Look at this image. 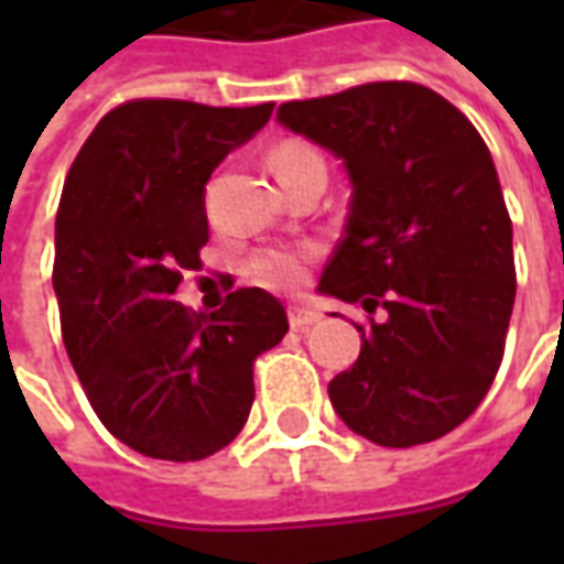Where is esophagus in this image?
Instances as JSON below:
<instances>
[{
    "instance_id": "34e87169",
    "label": "esophagus",
    "mask_w": 564,
    "mask_h": 564,
    "mask_svg": "<svg viewBox=\"0 0 564 564\" xmlns=\"http://www.w3.org/2000/svg\"><path fill=\"white\" fill-rule=\"evenodd\" d=\"M317 319H319V314H317V311H314V307L290 305V326H293L295 332L311 329V326H314Z\"/></svg>"
}]
</instances>
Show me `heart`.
Returning a JSON list of instances; mask_svg holds the SVG:
<instances>
[{
  "label": "heart",
  "mask_w": 564,
  "mask_h": 564,
  "mask_svg": "<svg viewBox=\"0 0 564 564\" xmlns=\"http://www.w3.org/2000/svg\"><path fill=\"white\" fill-rule=\"evenodd\" d=\"M269 165L283 186L295 181V177H302V174L326 169L323 156L305 141H283V144H278L269 153ZM314 259H317V247L314 245H271L259 247L247 262V271L265 290L293 293L305 283L307 269H311Z\"/></svg>",
  "instance_id": "obj_1"
}]
</instances>
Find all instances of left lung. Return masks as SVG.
I'll return each mask as SVG.
<instances>
[{
	"instance_id": "8db88e82",
	"label": "left lung",
	"mask_w": 564,
	"mask_h": 564,
	"mask_svg": "<svg viewBox=\"0 0 564 564\" xmlns=\"http://www.w3.org/2000/svg\"><path fill=\"white\" fill-rule=\"evenodd\" d=\"M278 120L347 169L354 196L319 293L368 314L354 366L329 399L356 435L414 447L484 402L505 356L513 229L486 141L444 96L378 80L283 102Z\"/></svg>"
}]
</instances>
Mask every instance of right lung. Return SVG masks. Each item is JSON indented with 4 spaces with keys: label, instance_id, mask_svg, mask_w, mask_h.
Wrapping results in <instances>:
<instances>
[{
    "label": "right lung",
    "instance_id": "add662e5",
    "mask_svg": "<svg viewBox=\"0 0 564 564\" xmlns=\"http://www.w3.org/2000/svg\"><path fill=\"white\" fill-rule=\"evenodd\" d=\"M274 102L132 99L96 123L56 210L63 344L102 425L150 459L196 462L245 429L253 362L290 329L259 286L196 314L174 302L208 245L205 184Z\"/></svg>",
    "mask_w": 564,
    "mask_h": 564
}]
</instances>
